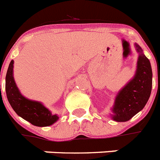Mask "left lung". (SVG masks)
<instances>
[{"label":"left lung","mask_w":160,"mask_h":160,"mask_svg":"<svg viewBox=\"0 0 160 160\" xmlns=\"http://www.w3.org/2000/svg\"><path fill=\"white\" fill-rule=\"evenodd\" d=\"M139 53L134 77L116 96L112 118L116 122H127L145 107L152 90V68L148 58L139 45L135 43Z\"/></svg>","instance_id":"8db88e82"}]
</instances>
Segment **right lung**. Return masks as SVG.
Here are the masks:
<instances>
[{"mask_svg":"<svg viewBox=\"0 0 160 160\" xmlns=\"http://www.w3.org/2000/svg\"><path fill=\"white\" fill-rule=\"evenodd\" d=\"M12 60L6 75V92L10 105L19 117L34 126H50L58 119L41 102L29 100L21 94L13 77V63Z\"/></svg>","mask_w":160,"mask_h":160,"instance_id":"1","label":"right lung"}]
</instances>
